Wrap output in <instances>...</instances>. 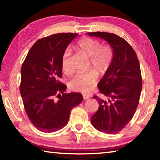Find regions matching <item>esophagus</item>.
<instances>
[{"instance_id":"esophagus-1","label":"esophagus","mask_w":160,"mask_h":160,"mask_svg":"<svg viewBox=\"0 0 160 160\" xmlns=\"http://www.w3.org/2000/svg\"><path fill=\"white\" fill-rule=\"evenodd\" d=\"M90 96L89 95V94H83V99H85V100L89 99V98H90Z\"/></svg>"}]
</instances>
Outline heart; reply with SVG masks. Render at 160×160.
<instances>
[{
	"mask_svg": "<svg viewBox=\"0 0 160 160\" xmlns=\"http://www.w3.org/2000/svg\"><path fill=\"white\" fill-rule=\"evenodd\" d=\"M77 48L83 55L90 58V66L97 71L104 73L109 69L111 66L113 53L111 47L108 45H102L99 40L90 37H83L78 42ZM71 51L70 48H66L63 51L61 58V67L63 71L66 74L71 72L70 66V58ZM97 81V74L94 70L78 74L69 81L68 87L70 90L89 92L95 85Z\"/></svg>",
	"mask_w": 160,
	"mask_h": 160,
	"instance_id": "obj_1",
	"label": "heart"
}]
</instances>
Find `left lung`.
<instances>
[{
  "label": "left lung",
  "instance_id": "left-lung-1",
  "mask_svg": "<svg viewBox=\"0 0 160 160\" xmlns=\"http://www.w3.org/2000/svg\"><path fill=\"white\" fill-rule=\"evenodd\" d=\"M107 41L113 49L111 66L97 85L106 99L93 96L99 103L91 123L99 131L115 134L121 131L136 110L142 90L138 58L131 45L118 35L108 32H88Z\"/></svg>",
  "mask_w": 160,
  "mask_h": 160
}]
</instances>
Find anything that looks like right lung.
Segmentation results:
<instances>
[{
    "instance_id": "1",
    "label": "right lung",
    "mask_w": 160,
    "mask_h": 160,
    "mask_svg": "<svg viewBox=\"0 0 160 160\" xmlns=\"http://www.w3.org/2000/svg\"><path fill=\"white\" fill-rule=\"evenodd\" d=\"M76 33H60L34 43L21 68L20 90L25 112L39 131H58L68 122L72 108L83 100L78 92L64 93L61 58Z\"/></svg>"
}]
</instances>
